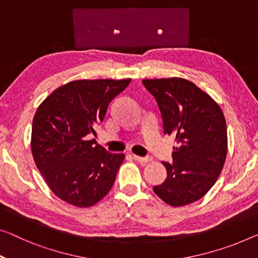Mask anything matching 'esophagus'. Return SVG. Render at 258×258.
Segmentation results:
<instances>
[{
    "mask_svg": "<svg viewBox=\"0 0 258 258\" xmlns=\"http://www.w3.org/2000/svg\"><path fill=\"white\" fill-rule=\"evenodd\" d=\"M133 159L137 161V162H140V163H147L149 161H152V159L149 156H138V155H133Z\"/></svg>",
    "mask_w": 258,
    "mask_h": 258,
    "instance_id": "34e87169",
    "label": "esophagus"
}]
</instances>
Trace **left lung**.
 Here are the masks:
<instances>
[{
    "label": "left lung",
    "mask_w": 258,
    "mask_h": 258,
    "mask_svg": "<svg viewBox=\"0 0 258 258\" xmlns=\"http://www.w3.org/2000/svg\"><path fill=\"white\" fill-rule=\"evenodd\" d=\"M156 99L163 133L175 139L172 163L162 162L167 178L153 190L164 203L184 206L214 185L227 155V126L217 103L190 81L142 80Z\"/></svg>",
    "instance_id": "left-lung-1"
}]
</instances>
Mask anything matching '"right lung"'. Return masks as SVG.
Returning a JSON list of instances; mask_svg holds the SVG:
<instances>
[{
    "instance_id": "right-lung-1",
    "label": "right lung",
    "mask_w": 258,
    "mask_h": 258,
    "mask_svg": "<svg viewBox=\"0 0 258 258\" xmlns=\"http://www.w3.org/2000/svg\"><path fill=\"white\" fill-rule=\"evenodd\" d=\"M126 80L72 81L52 92L37 109L31 151L40 174L56 197L78 207L98 203L112 187L125 155L96 144V125Z\"/></svg>"
}]
</instances>
